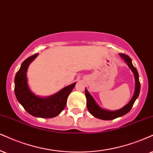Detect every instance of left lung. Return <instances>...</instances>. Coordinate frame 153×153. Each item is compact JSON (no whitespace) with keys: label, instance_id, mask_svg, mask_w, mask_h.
I'll use <instances>...</instances> for the list:
<instances>
[{"label":"left lung","instance_id":"1","mask_svg":"<svg viewBox=\"0 0 153 153\" xmlns=\"http://www.w3.org/2000/svg\"><path fill=\"white\" fill-rule=\"evenodd\" d=\"M120 56L125 60V62L127 63L128 67L131 68V69L134 74L135 79V90L134 95H133V98H132L130 102L126 105L123 108L119 109L118 111H106L104 109H102L99 105L96 103L94 101L93 97H91V94L88 93L87 90L85 88V94L86 97V106H87L88 111L92 116H94L96 118H99L101 120H113L115 118H118L122 116H124L126 114L129 112L131 110L132 107H133V104H134L135 100L138 97L139 94H140V84L139 82V75L137 73V71L134 66L132 64V60L130 58L129 56L126 55L125 54H120Z\"/></svg>","mask_w":153,"mask_h":153}]
</instances>
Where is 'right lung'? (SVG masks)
<instances>
[{
  "label": "right lung",
  "mask_w": 153,
  "mask_h": 153,
  "mask_svg": "<svg viewBox=\"0 0 153 153\" xmlns=\"http://www.w3.org/2000/svg\"><path fill=\"white\" fill-rule=\"evenodd\" d=\"M37 56V53L28 57L22 62L15 77V94L18 102L28 114L43 118L58 116L67 104V99L76 83L66 86L58 93L48 98L37 97L30 90L27 82V67Z\"/></svg>",
  "instance_id": "right-lung-1"
}]
</instances>
